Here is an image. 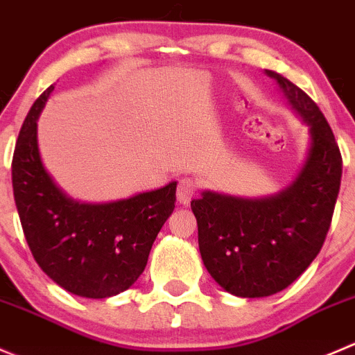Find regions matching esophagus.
I'll return each mask as SVG.
<instances>
[{
  "instance_id": "obj_1",
  "label": "esophagus",
  "mask_w": 355,
  "mask_h": 355,
  "mask_svg": "<svg viewBox=\"0 0 355 355\" xmlns=\"http://www.w3.org/2000/svg\"><path fill=\"white\" fill-rule=\"evenodd\" d=\"M196 191H198V182L192 177H184L180 178L177 187V199L180 205H189L191 199L194 198Z\"/></svg>"
}]
</instances>
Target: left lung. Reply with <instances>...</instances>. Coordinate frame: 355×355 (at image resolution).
<instances>
[{
	"label": "left lung",
	"instance_id": "left-lung-1",
	"mask_svg": "<svg viewBox=\"0 0 355 355\" xmlns=\"http://www.w3.org/2000/svg\"><path fill=\"white\" fill-rule=\"evenodd\" d=\"M267 74L311 128L300 175L270 198L202 192L191 201L205 267L223 290L243 298L269 297L304 274L324 243L342 180V154L321 109L290 79Z\"/></svg>",
	"mask_w": 355,
	"mask_h": 355
}]
</instances>
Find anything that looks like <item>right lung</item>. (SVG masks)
Here are the masks:
<instances>
[{
  "label": "right lung",
  "mask_w": 355,
  "mask_h": 355,
  "mask_svg": "<svg viewBox=\"0 0 355 355\" xmlns=\"http://www.w3.org/2000/svg\"><path fill=\"white\" fill-rule=\"evenodd\" d=\"M55 86L37 97L20 128L12 161L17 211L43 272L69 293L107 298L144 272L154 239L177 201V182L105 205H81L55 185L41 163L36 119Z\"/></svg>",
  "instance_id": "1"
}]
</instances>
